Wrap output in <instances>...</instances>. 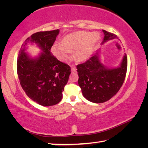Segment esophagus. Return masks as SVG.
<instances>
[{
	"label": "esophagus",
	"instance_id": "34e87169",
	"mask_svg": "<svg viewBox=\"0 0 148 148\" xmlns=\"http://www.w3.org/2000/svg\"><path fill=\"white\" fill-rule=\"evenodd\" d=\"M71 71L72 72H76V68L75 66H72V69H71Z\"/></svg>",
	"mask_w": 148,
	"mask_h": 148
}]
</instances>
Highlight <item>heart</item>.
Segmentation results:
<instances>
[{
  "instance_id": "b5f03b06",
  "label": "heart",
  "mask_w": 148,
  "mask_h": 148,
  "mask_svg": "<svg viewBox=\"0 0 148 148\" xmlns=\"http://www.w3.org/2000/svg\"><path fill=\"white\" fill-rule=\"evenodd\" d=\"M99 36L86 32H78L64 37L62 44L56 43L52 52L57 59L67 61L71 58V50L75 51V57L78 61L89 59L93 52Z\"/></svg>"
}]
</instances>
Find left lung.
Here are the masks:
<instances>
[{"instance_id": "8db88e82", "label": "left lung", "mask_w": 148, "mask_h": 148, "mask_svg": "<svg viewBox=\"0 0 148 148\" xmlns=\"http://www.w3.org/2000/svg\"><path fill=\"white\" fill-rule=\"evenodd\" d=\"M103 44L110 40L117 38L116 34L102 30ZM99 51L84 63L77 65L78 85L87 100L94 103H102L116 95L125 81L127 69V57H123L120 66L108 69L101 63Z\"/></svg>"}]
</instances>
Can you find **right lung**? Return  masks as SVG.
<instances>
[{"instance_id":"obj_1","label":"right lung","mask_w":148,"mask_h":148,"mask_svg":"<svg viewBox=\"0 0 148 148\" xmlns=\"http://www.w3.org/2000/svg\"><path fill=\"white\" fill-rule=\"evenodd\" d=\"M59 30L36 32L26 39L19 52L17 71L20 84L30 99L44 106H53L61 101L64 87L71 69L52 55L51 48ZM34 42L43 52L31 58L24 52L27 42Z\"/></svg>"}]
</instances>
